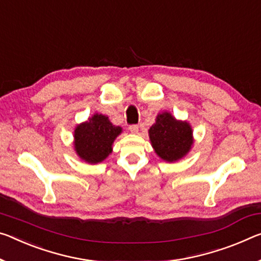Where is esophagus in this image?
<instances>
[{
	"label": "esophagus",
	"instance_id": "esophagus-1",
	"mask_svg": "<svg viewBox=\"0 0 261 261\" xmlns=\"http://www.w3.org/2000/svg\"><path fill=\"white\" fill-rule=\"evenodd\" d=\"M130 131L132 132V134H137V132L139 131V126L138 125H131Z\"/></svg>",
	"mask_w": 261,
	"mask_h": 261
}]
</instances>
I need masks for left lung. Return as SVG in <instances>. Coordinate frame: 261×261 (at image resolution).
Returning a JSON list of instances; mask_svg holds the SVG:
<instances>
[{"instance_id":"8db88e82","label":"left lung","mask_w":261,"mask_h":261,"mask_svg":"<svg viewBox=\"0 0 261 261\" xmlns=\"http://www.w3.org/2000/svg\"><path fill=\"white\" fill-rule=\"evenodd\" d=\"M154 152L167 163H174L187 154L193 146V130L188 122L177 121L168 111L156 116L148 130Z\"/></svg>"}]
</instances>
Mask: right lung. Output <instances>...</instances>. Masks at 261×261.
<instances>
[{
    "label": "right lung",
    "mask_w": 261,
    "mask_h": 261,
    "mask_svg": "<svg viewBox=\"0 0 261 261\" xmlns=\"http://www.w3.org/2000/svg\"><path fill=\"white\" fill-rule=\"evenodd\" d=\"M122 132L113 125L107 116L94 114L74 130V148L76 154L88 164H97L113 152V143Z\"/></svg>",
    "instance_id": "1"
}]
</instances>
